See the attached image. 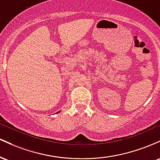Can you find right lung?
I'll list each match as a JSON object with an SVG mask.
<instances>
[{"mask_svg":"<svg viewBox=\"0 0 160 160\" xmlns=\"http://www.w3.org/2000/svg\"><path fill=\"white\" fill-rule=\"evenodd\" d=\"M60 112V111H59V112ZM58 112H57V113H58Z\"/></svg>","mask_w":160,"mask_h":160,"instance_id":"right-lung-1","label":"right lung"}]
</instances>
